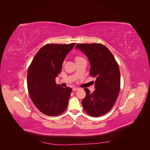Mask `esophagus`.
<instances>
[{"instance_id":"obj_1","label":"esophagus","mask_w":150,"mask_h":150,"mask_svg":"<svg viewBox=\"0 0 150 150\" xmlns=\"http://www.w3.org/2000/svg\"><path fill=\"white\" fill-rule=\"evenodd\" d=\"M79 89V88H72V91H78Z\"/></svg>"}]
</instances>
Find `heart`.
<instances>
[{"instance_id":"b5f03b06","label":"heart","mask_w":150,"mask_h":150,"mask_svg":"<svg viewBox=\"0 0 150 150\" xmlns=\"http://www.w3.org/2000/svg\"><path fill=\"white\" fill-rule=\"evenodd\" d=\"M81 60H84V59L83 57H80V56H77L75 58L76 62H78V61H80Z\"/></svg>"}]
</instances>
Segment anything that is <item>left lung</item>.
<instances>
[{
  "label": "left lung",
  "instance_id": "8db88e82",
  "mask_svg": "<svg viewBox=\"0 0 150 150\" xmlns=\"http://www.w3.org/2000/svg\"><path fill=\"white\" fill-rule=\"evenodd\" d=\"M76 48L88 57L91 66L90 76L96 78L93 93L88 88L84 89L86 96L82 101L83 107L93 117L103 116L111 110L118 96L119 66L110 50L101 44H78Z\"/></svg>",
  "mask_w": 150,
  "mask_h": 150
}]
</instances>
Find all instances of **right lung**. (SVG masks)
Instances as JSON below:
<instances>
[{"mask_svg":"<svg viewBox=\"0 0 150 150\" xmlns=\"http://www.w3.org/2000/svg\"><path fill=\"white\" fill-rule=\"evenodd\" d=\"M75 44L45 45L35 54L29 67V96L35 107L45 115L57 116L66 110L72 89L61 87L55 79L61 71L66 56Z\"/></svg>","mask_w":150,"mask_h":150,"instance_id":"right-lung-1","label":"right lung"}]
</instances>
